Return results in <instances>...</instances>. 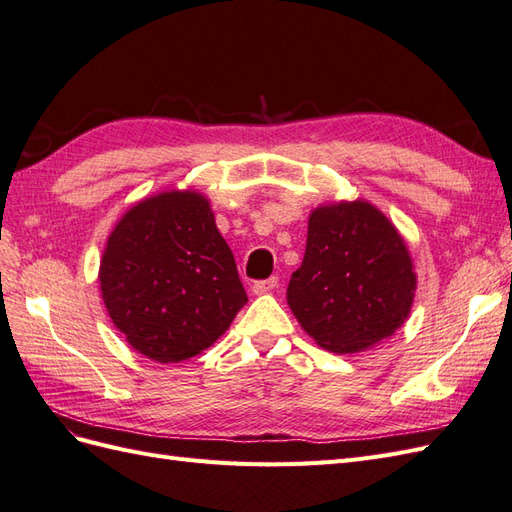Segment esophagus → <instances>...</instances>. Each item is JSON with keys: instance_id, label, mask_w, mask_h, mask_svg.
I'll return each mask as SVG.
<instances>
[{"instance_id": "esophagus-1", "label": "esophagus", "mask_w": 512, "mask_h": 512, "mask_svg": "<svg viewBox=\"0 0 512 512\" xmlns=\"http://www.w3.org/2000/svg\"><path fill=\"white\" fill-rule=\"evenodd\" d=\"M275 286H277V277H269V280L254 282L252 292H254V294H267V292H271Z\"/></svg>"}]
</instances>
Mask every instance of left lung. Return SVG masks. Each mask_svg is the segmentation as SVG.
Returning a JSON list of instances; mask_svg holds the SVG:
<instances>
[{
  "instance_id": "obj_1",
  "label": "left lung",
  "mask_w": 512,
  "mask_h": 512,
  "mask_svg": "<svg viewBox=\"0 0 512 512\" xmlns=\"http://www.w3.org/2000/svg\"><path fill=\"white\" fill-rule=\"evenodd\" d=\"M416 273L389 218L365 200L322 205L307 222L286 299L303 331L337 354L391 337L410 314Z\"/></svg>"
}]
</instances>
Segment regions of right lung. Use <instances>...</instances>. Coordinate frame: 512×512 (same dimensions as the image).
<instances>
[{
  "mask_svg": "<svg viewBox=\"0 0 512 512\" xmlns=\"http://www.w3.org/2000/svg\"><path fill=\"white\" fill-rule=\"evenodd\" d=\"M100 290L126 342L158 363L209 348L247 303L209 200L192 190L156 194L123 215L104 247Z\"/></svg>",
  "mask_w": 512,
  "mask_h": 512,
  "instance_id": "obj_1",
  "label": "right lung"
}]
</instances>
